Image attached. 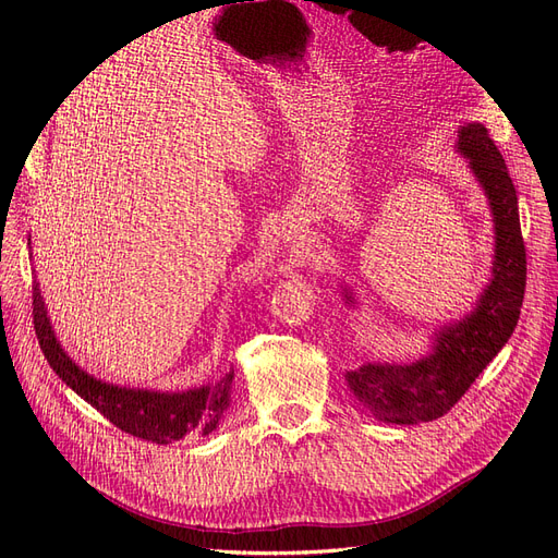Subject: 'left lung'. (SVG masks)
Segmentation results:
<instances>
[{
    "label": "left lung",
    "instance_id": "left-lung-1",
    "mask_svg": "<svg viewBox=\"0 0 558 558\" xmlns=\"http://www.w3.org/2000/svg\"><path fill=\"white\" fill-rule=\"evenodd\" d=\"M456 151L487 197L494 255L489 278L471 311L437 326L427 352L409 363L373 361L347 369L344 379L375 418L396 425H416L448 414L469 386L501 352L520 319L526 287V253L520 230L518 193L506 160L481 121L458 129ZM347 307H359L349 284H342Z\"/></svg>",
    "mask_w": 558,
    "mask_h": 558
}]
</instances>
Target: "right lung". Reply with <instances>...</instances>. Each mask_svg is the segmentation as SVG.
Here are the masks:
<instances>
[{
  "instance_id": "obj_1",
  "label": "right lung",
  "mask_w": 558,
  "mask_h": 558,
  "mask_svg": "<svg viewBox=\"0 0 558 558\" xmlns=\"http://www.w3.org/2000/svg\"><path fill=\"white\" fill-rule=\"evenodd\" d=\"M27 245L32 253V239ZM34 328L38 344L59 379L100 411L112 425L133 437L154 444H172L189 435L206 437L230 409L234 381L232 367L218 381L183 390L119 386L89 375L61 347L48 315L46 299L40 296L38 280H34Z\"/></svg>"
}]
</instances>
